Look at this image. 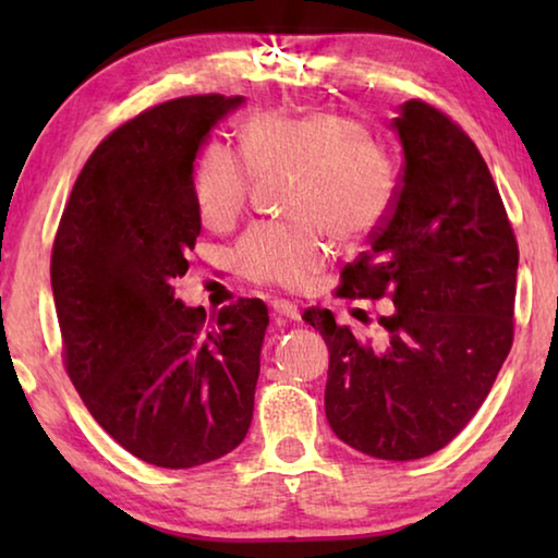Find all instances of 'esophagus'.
<instances>
[{"label":"esophagus","mask_w":558,"mask_h":558,"mask_svg":"<svg viewBox=\"0 0 558 558\" xmlns=\"http://www.w3.org/2000/svg\"><path fill=\"white\" fill-rule=\"evenodd\" d=\"M272 313L278 315V319H290V323L300 319V310L290 300H272Z\"/></svg>","instance_id":"obj_1"}]
</instances>
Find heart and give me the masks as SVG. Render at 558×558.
Masks as SVG:
<instances>
[{
  "label": "heart",
  "instance_id": "obj_1",
  "mask_svg": "<svg viewBox=\"0 0 558 558\" xmlns=\"http://www.w3.org/2000/svg\"><path fill=\"white\" fill-rule=\"evenodd\" d=\"M292 172V221H260L233 245V268L258 286L305 288L332 256V233L359 243L381 229L399 196V169L364 125L335 110L258 112L241 128V153L211 140L192 186L206 226L229 229L256 177Z\"/></svg>",
  "mask_w": 558,
  "mask_h": 558
}]
</instances>
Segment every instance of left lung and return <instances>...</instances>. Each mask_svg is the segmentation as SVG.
<instances>
[{"mask_svg":"<svg viewBox=\"0 0 558 558\" xmlns=\"http://www.w3.org/2000/svg\"><path fill=\"white\" fill-rule=\"evenodd\" d=\"M403 167L389 219L342 270V298H391L381 347L302 319L329 349L325 413L335 436L379 460L446 448L487 399L514 339L519 248L475 143L423 100L401 106Z\"/></svg>","mask_w":558,"mask_h":558,"instance_id":"obj_1","label":"left lung"}]
</instances>
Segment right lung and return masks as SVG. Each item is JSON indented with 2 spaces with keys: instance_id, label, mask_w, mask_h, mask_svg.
<instances>
[{
  "instance_id": "obj_1",
  "label": "right lung",
  "mask_w": 558,
  "mask_h": 558,
  "mask_svg": "<svg viewBox=\"0 0 558 558\" xmlns=\"http://www.w3.org/2000/svg\"><path fill=\"white\" fill-rule=\"evenodd\" d=\"M241 96H186L122 122L75 179L51 253L63 364L108 436L182 470L241 446L253 418L263 300L219 315L186 307L172 282L202 233L194 159Z\"/></svg>"
}]
</instances>
